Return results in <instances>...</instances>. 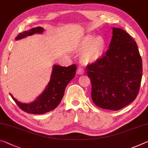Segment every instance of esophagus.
I'll return each mask as SVG.
<instances>
[{
	"instance_id": "obj_1",
	"label": "esophagus",
	"mask_w": 148,
	"mask_h": 148,
	"mask_svg": "<svg viewBox=\"0 0 148 148\" xmlns=\"http://www.w3.org/2000/svg\"><path fill=\"white\" fill-rule=\"evenodd\" d=\"M77 73L79 75H82L84 73V70L82 69V68L79 67L78 69V71H77Z\"/></svg>"
}]
</instances>
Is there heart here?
Wrapping results in <instances>:
<instances>
[{"instance_id": "1", "label": "heart", "mask_w": 148, "mask_h": 148, "mask_svg": "<svg viewBox=\"0 0 148 148\" xmlns=\"http://www.w3.org/2000/svg\"><path fill=\"white\" fill-rule=\"evenodd\" d=\"M106 41L101 36L88 35L84 36L79 43V49L82 51V58L87 62L97 60L104 53Z\"/></svg>"}]
</instances>
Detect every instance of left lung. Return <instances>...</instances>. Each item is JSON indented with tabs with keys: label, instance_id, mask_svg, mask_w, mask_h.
Here are the masks:
<instances>
[{
	"label": "left lung",
	"instance_id": "obj_1",
	"mask_svg": "<svg viewBox=\"0 0 148 148\" xmlns=\"http://www.w3.org/2000/svg\"><path fill=\"white\" fill-rule=\"evenodd\" d=\"M86 70L91 82V99L97 107L118 111L137 97L142 58L136 41L125 30L112 27L109 49Z\"/></svg>",
	"mask_w": 148,
	"mask_h": 148
}]
</instances>
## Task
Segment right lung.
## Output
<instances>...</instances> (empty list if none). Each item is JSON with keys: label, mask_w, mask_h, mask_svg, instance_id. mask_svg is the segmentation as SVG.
I'll return each mask as SVG.
<instances>
[{"label": "right lung", "mask_w": 148, "mask_h": 148, "mask_svg": "<svg viewBox=\"0 0 148 148\" xmlns=\"http://www.w3.org/2000/svg\"><path fill=\"white\" fill-rule=\"evenodd\" d=\"M44 29L36 27L24 31L16 37V40L25 38L36 34H42ZM76 66L72 64L67 67L54 64L50 81L40 95L30 103L18 101L12 95V98L21 109L29 114H44L54 110L57 107L64 96L66 87L76 74Z\"/></svg>", "instance_id": "1"}]
</instances>
